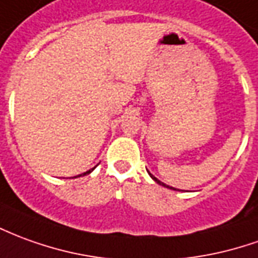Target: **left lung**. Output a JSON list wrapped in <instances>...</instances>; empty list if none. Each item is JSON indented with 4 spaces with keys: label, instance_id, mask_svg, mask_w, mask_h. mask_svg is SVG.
Returning a JSON list of instances; mask_svg holds the SVG:
<instances>
[{
    "label": "left lung",
    "instance_id": "1",
    "mask_svg": "<svg viewBox=\"0 0 258 258\" xmlns=\"http://www.w3.org/2000/svg\"><path fill=\"white\" fill-rule=\"evenodd\" d=\"M149 174H151V173H149ZM151 177H152V179L155 180V181H156V183H159L160 185H163V187H169V185H166V184H163V183H162V181H159V180L156 179V177H155V176H152V174H151ZM169 188H172V187H169ZM173 190H174V188H173Z\"/></svg>",
    "mask_w": 258,
    "mask_h": 258
}]
</instances>
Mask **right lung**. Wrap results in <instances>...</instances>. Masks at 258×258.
<instances>
[{
    "instance_id": "1",
    "label": "right lung",
    "mask_w": 258,
    "mask_h": 258,
    "mask_svg": "<svg viewBox=\"0 0 258 258\" xmlns=\"http://www.w3.org/2000/svg\"><path fill=\"white\" fill-rule=\"evenodd\" d=\"M93 169H95V167H93ZM93 169H91V170H88V172H85V173H82V174H79V176H85V174H89V173H91Z\"/></svg>"
}]
</instances>
